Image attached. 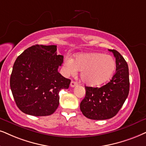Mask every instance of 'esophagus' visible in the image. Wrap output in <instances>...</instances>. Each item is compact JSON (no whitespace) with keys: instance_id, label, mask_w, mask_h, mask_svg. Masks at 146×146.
Instances as JSON below:
<instances>
[{"instance_id":"34e87169","label":"esophagus","mask_w":146,"mask_h":146,"mask_svg":"<svg viewBox=\"0 0 146 146\" xmlns=\"http://www.w3.org/2000/svg\"><path fill=\"white\" fill-rule=\"evenodd\" d=\"M77 85V83L76 82H74V81H72V82H71V86L72 87V88H74V87H75Z\"/></svg>"}]
</instances>
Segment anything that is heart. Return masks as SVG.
<instances>
[{
    "instance_id": "b5f03b06",
    "label": "heart",
    "mask_w": 146,
    "mask_h": 146,
    "mask_svg": "<svg viewBox=\"0 0 146 146\" xmlns=\"http://www.w3.org/2000/svg\"><path fill=\"white\" fill-rule=\"evenodd\" d=\"M63 64L66 75H73L81 71L83 82L90 86L104 84L111 77L116 69L113 57L97 52L78 54L74 59L67 57Z\"/></svg>"
}]
</instances>
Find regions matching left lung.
Wrapping results in <instances>:
<instances>
[{
	"instance_id": "1",
	"label": "left lung",
	"mask_w": 146,
	"mask_h": 146,
	"mask_svg": "<svg viewBox=\"0 0 146 146\" xmlns=\"http://www.w3.org/2000/svg\"><path fill=\"white\" fill-rule=\"evenodd\" d=\"M116 58V72L100 88L85 86L86 96L80 103L85 117L93 120L111 119L118 113L129 92L128 64L119 52L109 50Z\"/></svg>"
}]
</instances>
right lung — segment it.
I'll use <instances>...</instances> for the list:
<instances>
[{"label":"right lung","instance_id":"obj_1","mask_svg":"<svg viewBox=\"0 0 146 146\" xmlns=\"http://www.w3.org/2000/svg\"><path fill=\"white\" fill-rule=\"evenodd\" d=\"M56 46L36 45L17 58L10 87L18 108L24 113L40 117L53 114L59 104V92L68 89L71 80L58 73L63 56Z\"/></svg>","mask_w":146,"mask_h":146}]
</instances>
